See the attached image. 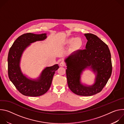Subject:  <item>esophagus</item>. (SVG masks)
I'll list each match as a JSON object with an SVG mask.
<instances>
[{
    "label": "esophagus",
    "instance_id": "obj_1",
    "mask_svg": "<svg viewBox=\"0 0 124 124\" xmlns=\"http://www.w3.org/2000/svg\"><path fill=\"white\" fill-rule=\"evenodd\" d=\"M60 66L61 67H64L65 66V63L63 61H62L60 63Z\"/></svg>",
    "mask_w": 124,
    "mask_h": 124
}]
</instances>
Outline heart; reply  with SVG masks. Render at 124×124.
Wrapping results in <instances>:
<instances>
[{
  "label": "heart",
  "instance_id": "obj_1",
  "mask_svg": "<svg viewBox=\"0 0 124 124\" xmlns=\"http://www.w3.org/2000/svg\"><path fill=\"white\" fill-rule=\"evenodd\" d=\"M65 43L67 45L72 44V49L73 50H77L82 47L83 45L84 42L82 38L80 37H70L66 40Z\"/></svg>",
  "mask_w": 124,
  "mask_h": 124
}]
</instances>
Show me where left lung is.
Wrapping results in <instances>:
<instances>
[{
    "label": "left lung",
    "mask_w": 124,
    "mask_h": 124,
    "mask_svg": "<svg viewBox=\"0 0 124 124\" xmlns=\"http://www.w3.org/2000/svg\"><path fill=\"white\" fill-rule=\"evenodd\" d=\"M86 49L78 50L65 60L68 86L74 93L90 96L100 92L107 83L112 73L111 54L108 45L96 35L85 34ZM86 68L95 74L94 83L88 85L81 83V75Z\"/></svg>",
    "instance_id": "1"
}]
</instances>
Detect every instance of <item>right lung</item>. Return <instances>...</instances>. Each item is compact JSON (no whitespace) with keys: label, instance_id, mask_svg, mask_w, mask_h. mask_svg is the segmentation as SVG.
<instances>
[{"label":"right lung","instance_id":"obj_1","mask_svg":"<svg viewBox=\"0 0 124 124\" xmlns=\"http://www.w3.org/2000/svg\"><path fill=\"white\" fill-rule=\"evenodd\" d=\"M47 38L46 34H24L17 38L11 47L8 56V76L11 81L21 93L26 96L38 97L46 93L50 87L53 77L59 68L58 64L46 67L36 79L28 78L20 67L23 51L31 44Z\"/></svg>","mask_w":124,"mask_h":124}]
</instances>
